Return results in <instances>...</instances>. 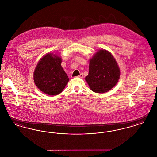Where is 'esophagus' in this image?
I'll return each instance as SVG.
<instances>
[{
	"instance_id": "esophagus-1",
	"label": "esophagus",
	"mask_w": 157,
	"mask_h": 157,
	"mask_svg": "<svg viewBox=\"0 0 157 157\" xmlns=\"http://www.w3.org/2000/svg\"><path fill=\"white\" fill-rule=\"evenodd\" d=\"M78 77V78H82L83 77V75L82 74H81Z\"/></svg>"
}]
</instances>
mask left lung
I'll return each mask as SVG.
<instances>
[{"label": "left lung", "mask_w": 157, "mask_h": 157, "mask_svg": "<svg viewBox=\"0 0 157 157\" xmlns=\"http://www.w3.org/2000/svg\"><path fill=\"white\" fill-rule=\"evenodd\" d=\"M120 77V67L108 51L99 50L90 60L89 74L85 80L92 91L101 94L109 91L118 82Z\"/></svg>", "instance_id": "left-lung-1"}]
</instances>
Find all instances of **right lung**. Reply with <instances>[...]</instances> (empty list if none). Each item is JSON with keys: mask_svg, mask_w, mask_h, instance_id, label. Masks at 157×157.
Listing matches in <instances>:
<instances>
[{"mask_svg": "<svg viewBox=\"0 0 157 157\" xmlns=\"http://www.w3.org/2000/svg\"><path fill=\"white\" fill-rule=\"evenodd\" d=\"M61 62L60 56L48 53L37 63L33 73L34 82L37 88L46 94H59L69 80L61 66Z\"/></svg>", "mask_w": 157, "mask_h": 157, "instance_id": "obj_1", "label": "right lung"}]
</instances>
